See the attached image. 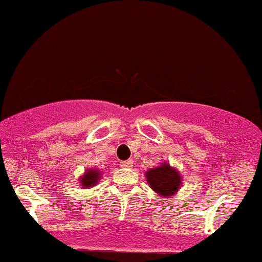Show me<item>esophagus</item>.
<instances>
[{"label": "esophagus", "instance_id": "esophagus-1", "mask_svg": "<svg viewBox=\"0 0 262 262\" xmlns=\"http://www.w3.org/2000/svg\"><path fill=\"white\" fill-rule=\"evenodd\" d=\"M120 166H122V168H132V166H133V160H124V162L120 163Z\"/></svg>", "mask_w": 262, "mask_h": 262}]
</instances>
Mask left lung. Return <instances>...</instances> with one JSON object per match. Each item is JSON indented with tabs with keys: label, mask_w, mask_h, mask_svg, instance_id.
Masks as SVG:
<instances>
[{
	"label": "left lung",
	"mask_w": 262,
	"mask_h": 262,
	"mask_svg": "<svg viewBox=\"0 0 262 262\" xmlns=\"http://www.w3.org/2000/svg\"><path fill=\"white\" fill-rule=\"evenodd\" d=\"M145 177L151 189L163 196H171L182 185L180 174L169 164H163L158 168L150 169L146 171Z\"/></svg>",
	"instance_id": "left-lung-1"
}]
</instances>
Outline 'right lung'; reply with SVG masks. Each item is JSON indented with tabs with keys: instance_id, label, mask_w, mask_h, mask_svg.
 I'll use <instances>...</instances> for the list:
<instances>
[{
	"instance_id": "add662e5",
	"label": "right lung",
	"mask_w": 262,
	"mask_h": 262,
	"mask_svg": "<svg viewBox=\"0 0 262 262\" xmlns=\"http://www.w3.org/2000/svg\"><path fill=\"white\" fill-rule=\"evenodd\" d=\"M99 171L98 170H91L85 171V174L83 175L82 179H80V185L85 186V188H92L93 185H96L99 180Z\"/></svg>"
}]
</instances>
